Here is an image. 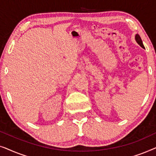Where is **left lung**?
<instances>
[{
	"instance_id": "left-lung-1",
	"label": "left lung",
	"mask_w": 156,
	"mask_h": 156,
	"mask_svg": "<svg viewBox=\"0 0 156 156\" xmlns=\"http://www.w3.org/2000/svg\"><path fill=\"white\" fill-rule=\"evenodd\" d=\"M136 42H138V44H139V45H140V47H141V48H144V44H143V42H142V40H141V38H140L139 35H138V34L136 35Z\"/></svg>"
}]
</instances>
